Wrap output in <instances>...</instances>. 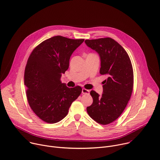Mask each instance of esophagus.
<instances>
[{
	"label": "esophagus",
	"mask_w": 160,
	"mask_h": 160,
	"mask_svg": "<svg viewBox=\"0 0 160 160\" xmlns=\"http://www.w3.org/2000/svg\"><path fill=\"white\" fill-rule=\"evenodd\" d=\"M82 92L83 94H88L90 93V90H87L86 88H82Z\"/></svg>",
	"instance_id": "1"
}]
</instances>
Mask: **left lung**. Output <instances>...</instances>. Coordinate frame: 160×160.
<instances>
[{
	"label": "left lung",
	"instance_id": "left-lung-1",
	"mask_svg": "<svg viewBox=\"0 0 160 160\" xmlns=\"http://www.w3.org/2000/svg\"><path fill=\"white\" fill-rule=\"evenodd\" d=\"M85 42L99 54L100 74L108 77L102 82L101 96L91 90L93 102L87 111L98 123L108 125L121 115L130 99L133 86L132 62L126 51L111 38L85 40Z\"/></svg>",
	"mask_w": 160,
	"mask_h": 160
}]
</instances>
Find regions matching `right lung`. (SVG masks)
<instances>
[{
	"instance_id": "1",
	"label": "right lung",
	"mask_w": 160,
	"mask_h": 160,
	"mask_svg": "<svg viewBox=\"0 0 160 160\" xmlns=\"http://www.w3.org/2000/svg\"><path fill=\"white\" fill-rule=\"evenodd\" d=\"M83 41L55 36L38 45L28 59L24 75L27 100L35 115L45 122L62 120L82 92L81 87H68L61 78L69 68L72 53Z\"/></svg>"
}]
</instances>
